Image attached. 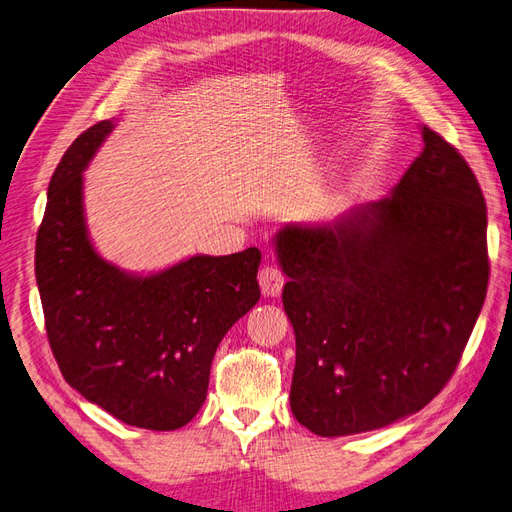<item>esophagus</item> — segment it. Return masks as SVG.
Instances as JSON below:
<instances>
[{
	"label": "esophagus",
	"instance_id": "esophagus-1",
	"mask_svg": "<svg viewBox=\"0 0 512 512\" xmlns=\"http://www.w3.org/2000/svg\"><path fill=\"white\" fill-rule=\"evenodd\" d=\"M258 282L265 297H280L284 288V273L275 265H265L258 273Z\"/></svg>",
	"mask_w": 512,
	"mask_h": 512
}]
</instances>
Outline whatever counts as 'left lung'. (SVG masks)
Listing matches in <instances>:
<instances>
[{"label":"left lung","instance_id":"obj_1","mask_svg":"<svg viewBox=\"0 0 512 512\" xmlns=\"http://www.w3.org/2000/svg\"><path fill=\"white\" fill-rule=\"evenodd\" d=\"M421 134V156L389 196L275 235L297 337L290 408L316 436L380 429L425 408L483 309V192L451 143L427 126Z\"/></svg>","mask_w":512,"mask_h":512}]
</instances>
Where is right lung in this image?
Masks as SVG:
<instances>
[{
	"instance_id": "add662e5",
	"label": "right lung",
	"mask_w": 512,
	"mask_h": 512,
	"mask_svg": "<svg viewBox=\"0 0 512 512\" xmlns=\"http://www.w3.org/2000/svg\"><path fill=\"white\" fill-rule=\"evenodd\" d=\"M113 128L85 130L49 183L36 239L46 335L87 401L126 425L173 431L205 404L215 350L260 299V252L196 254L151 275L104 260L87 232L83 170Z\"/></svg>"
}]
</instances>
